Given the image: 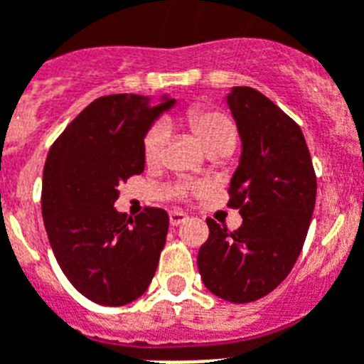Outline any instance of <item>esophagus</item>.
I'll list each match as a JSON object with an SVG mask.
<instances>
[{"mask_svg":"<svg viewBox=\"0 0 364 364\" xmlns=\"http://www.w3.org/2000/svg\"><path fill=\"white\" fill-rule=\"evenodd\" d=\"M188 219V215L184 214V212H180V210H171L169 212V223L173 225V227H178V225H182Z\"/></svg>","mask_w":364,"mask_h":364,"instance_id":"esophagus-1","label":"esophagus"}]
</instances>
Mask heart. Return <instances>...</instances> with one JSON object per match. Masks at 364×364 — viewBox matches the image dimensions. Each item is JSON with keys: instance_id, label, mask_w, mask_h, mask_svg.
I'll return each instance as SVG.
<instances>
[{"instance_id": "1", "label": "heart", "mask_w": 364, "mask_h": 364, "mask_svg": "<svg viewBox=\"0 0 364 364\" xmlns=\"http://www.w3.org/2000/svg\"><path fill=\"white\" fill-rule=\"evenodd\" d=\"M184 126L193 135L195 141L204 149L210 156H227L236 145V126L227 113L210 107H191L186 111ZM165 145H167V128L165 124L158 122L146 132L143 139V156L149 165H158L164 158ZM193 186L180 184L176 193L188 195L193 191Z\"/></svg>"}]
</instances>
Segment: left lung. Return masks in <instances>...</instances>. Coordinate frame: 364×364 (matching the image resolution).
<instances>
[{
    "label": "left lung",
    "mask_w": 364,
    "mask_h": 364,
    "mask_svg": "<svg viewBox=\"0 0 364 364\" xmlns=\"http://www.w3.org/2000/svg\"><path fill=\"white\" fill-rule=\"evenodd\" d=\"M242 139L229 206L243 223L234 232L214 219L197 255L210 292L230 303L257 301L283 283L307 238L316 175L301 128L253 87L227 96Z\"/></svg>",
    "instance_id": "1"
}]
</instances>
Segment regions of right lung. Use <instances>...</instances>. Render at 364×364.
Instances as JSON below:
<instances>
[{
  "mask_svg": "<svg viewBox=\"0 0 364 364\" xmlns=\"http://www.w3.org/2000/svg\"><path fill=\"white\" fill-rule=\"evenodd\" d=\"M164 96L109 95L91 102L48 152L42 175V218L63 273L87 299L121 307L145 294L169 229L161 208L135 219L113 208L119 186L145 169L143 139L175 106Z\"/></svg>",
  "mask_w": 364,
  "mask_h": 364,
  "instance_id": "right-lung-1",
  "label": "right lung"
}]
</instances>
